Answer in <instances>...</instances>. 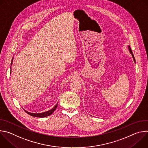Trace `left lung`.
<instances>
[{"label": "left lung", "instance_id": "left-lung-1", "mask_svg": "<svg viewBox=\"0 0 148 148\" xmlns=\"http://www.w3.org/2000/svg\"><path fill=\"white\" fill-rule=\"evenodd\" d=\"M128 48H129V50H130V53H131V54H132V57H133V58H134V61H135V57H134V54H133V53H132V50H131V47L129 46L128 47Z\"/></svg>", "mask_w": 148, "mask_h": 148}]
</instances>
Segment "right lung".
<instances>
[{
    "label": "right lung",
    "instance_id": "obj_1",
    "mask_svg": "<svg viewBox=\"0 0 148 148\" xmlns=\"http://www.w3.org/2000/svg\"><path fill=\"white\" fill-rule=\"evenodd\" d=\"M12 60H13V58H12ZM12 62H11V65H12ZM57 107V104L56 105V106H55L53 108H52V109H51V110H50V111H48L45 112H43V113H40V114L30 113V112H27V111H25H25L27 114H29L30 115H31V116H32L39 117V118H43V117L47 116H49V115H50L51 114H52L54 112V111L56 110Z\"/></svg>",
    "mask_w": 148,
    "mask_h": 148
}]
</instances>
